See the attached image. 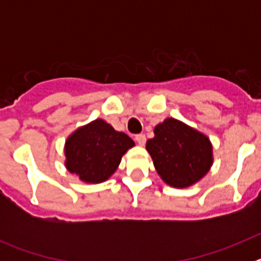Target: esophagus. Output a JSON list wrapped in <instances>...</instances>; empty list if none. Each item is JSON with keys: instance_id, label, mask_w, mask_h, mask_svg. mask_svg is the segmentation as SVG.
<instances>
[{"instance_id": "esophagus-1", "label": "esophagus", "mask_w": 261, "mask_h": 261, "mask_svg": "<svg viewBox=\"0 0 261 261\" xmlns=\"http://www.w3.org/2000/svg\"><path fill=\"white\" fill-rule=\"evenodd\" d=\"M135 140L137 141V144L140 145V146H144L145 142H146V137H145V135H137Z\"/></svg>"}]
</instances>
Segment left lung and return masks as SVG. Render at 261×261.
I'll return each instance as SVG.
<instances>
[{"label":"left lung","mask_w":261,"mask_h":261,"mask_svg":"<svg viewBox=\"0 0 261 261\" xmlns=\"http://www.w3.org/2000/svg\"><path fill=\"white\" fill-rule=\"evenodd\" d=\"M146 150L161 179L174 188H188L201 180L214 161L208 136L174 117L156 124Z\"/></svg>","instance_id":"obj_1"}]
</instances>
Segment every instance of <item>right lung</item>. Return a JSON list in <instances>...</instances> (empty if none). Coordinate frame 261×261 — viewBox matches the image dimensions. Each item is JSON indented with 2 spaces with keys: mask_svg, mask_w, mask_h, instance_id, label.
<instances>
[{
  "mask_svg": "<svg viewBox=\"0 0 261 261\" xmlns=\"http://www.w3.org/2000/svg\"><path fill=\"white\" fill-rule=\"evenodd\" d=\"M133 146L129 136L115 130L106 120L95 119L68 136L64 165L84 183H103L115 174L123 155Z\"/></svg>",
  "mask_w": 261,
  "mask_h": 261,
  "instance_id": "add662e5",
  "label": "right lung"
}]
</instances>
